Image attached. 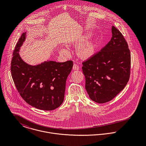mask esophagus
Masks as SVG:
<instances>
[{"label": "esophagus", "instance_id": "obj_1", "mask_svg": "<svg viewBox=\"0 0 146 146\" xmlns=\"http://www.w3.org/2000/svg\"><path fill=\"white\" fill-rule=\"evenodd\" d=\"M79 68H80V67H79V66L78 64H75V63L74 64L73 67H72V69H73L74 70H79Z\"/></svg>", "mask_w": 146, "mask_h": 146}]
</instances>
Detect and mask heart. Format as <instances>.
Returning <instances> with one entry per match:
<instances>
[{
  "label": "heart",
  "instance_id": "b5f03b06",
  "mask_svg": "<svg viewBox=\"0 0 146 146\" xmlns=\"http://www.w3.org/2000/svg\"><path fill=\"white\" fill-rule=\"evenodd\" d=\"M94 47L92 44H86L80 46L78 49V55L83 58H86L89 57L93 52ZM60 53L62 54H66L68 53V50L66 49L62 48L60 50Z\"/></svg>",
  "mask_w": 146,
  "mask_h": 146
}]
</instances>
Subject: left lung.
<instances>
[{
	"mask_svg": "<svg viewBox=\"0 0 146 146\" xmlns=\"http://www.w3.org/2000/svg\"><path fill=\"white\" fill-rule=\"evenodd\" d=\"M112 34L105 46L83 62L86 90L90 98L98 104L113 99L130 78L131 56L127 43L113 26Z\"/></svg>",
	"mask_w": 146,
	"mask_h": 146,
	"instance_id": "left-lung-1",
	"label": "left lung"
}]
</instances>
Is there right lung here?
<instances>
[{
    "mask_svg": "<svg viewBox=\"0 0 146 146\" xmlns=\"http://www.w3.org/2000/svg\"><path fill=\"white\" fill-rule=\"evenodd\" d=\"M26 34L21 35L13 53L11 67L13 80L26 103L39 110H53L63 102L66 82L73 62L47 60L35 66L24 62L19 52Z\"/></svg>",
    "mask_w": 146,
    "mask_h": 146,
    "instance_id": "right-lung-1",
    "label": "right lung"
}]
</instances>
